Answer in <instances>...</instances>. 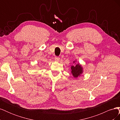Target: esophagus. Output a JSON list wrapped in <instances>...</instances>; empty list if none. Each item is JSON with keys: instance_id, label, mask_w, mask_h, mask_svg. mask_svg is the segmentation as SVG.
Returning <instances> with one entry per match:
<instances>
[{"instance_id": "esophagus-1", "label": "esophagus", "mask_w": 120, "mask_h": 120, "mask_svg": "<svg viewBox=\"0 0 120 120\" xmlns=\"http://www.w3.org/2000/svg\"><path fill=\"white\" fill-rule=\"evenodd\" d=\"M60 58L59 56H55V57H54V60L56 61H59L60 60Z\"/></svg>"}]
</instances>
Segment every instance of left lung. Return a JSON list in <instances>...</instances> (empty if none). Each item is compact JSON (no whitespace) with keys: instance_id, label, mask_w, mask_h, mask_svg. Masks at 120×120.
Masks as SVG:
<instances>
[{"instance_id":"1","label":"left lung","mask_w":120,"mask_h":120,"mask_svg":"<svg viewBox=\"0 0 120 120\" xmlns=\"http://www.w3.org/2000/svg\"><path fill=\"white\" fill-rule=\"evenodd\" d=\"M75 62V61H74ZM71 73L75 78H77L82 72V68L79 64L75 66H71Z\"/></svg>"}]
</instances>
